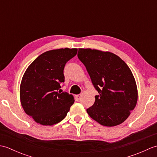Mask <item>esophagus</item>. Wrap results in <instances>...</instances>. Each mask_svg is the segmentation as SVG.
I'll return each mask as SVG.
<instances>
[{"mask_svg":"<svg viewBox=\"0 0 157 157\" xmlns=\"http://www.w3.org/2000/svg\"><path fill=\"white\" fill-rule=\"evenodd\" d=\"M81 96H82V95L81 94H78V95H76V100L77 101H79V100L81 99Z\"/></svg>","mask_w":157,"mask_h":157,"instance_id":"obj_1","label":"esophagus"}]
</instances>
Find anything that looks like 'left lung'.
<instances>
[{
    "label": "left lung",
    "instance_id": "obj_1",
    "mask_svg": "<svg viewBox=\"0 0 157 157\" xmlns=\"http://www.w3.org/2000/svg\"><path fill=\"white\" fill-rule=\"evenodd\" d=\"M84 63L98 92L87 109L92 119L104 126L121 124L129 116L138 101V89L128 65L115 54L91 48H79Z\"/></svg>",
    "mask_w": 157,
    "mask_h": 157
}]
</instances>
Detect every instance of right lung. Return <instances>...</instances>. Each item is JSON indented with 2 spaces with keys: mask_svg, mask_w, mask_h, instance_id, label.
Masks as SVG:
<instances>
[{
  "mask_svg": "<svg viewBox=\"0 0 157 157\" xmlns=\"http://www.w3.org/2000/svg\"><path fill=\"white\" fill-rule=\"evenodd\" d=\"M78 48H59L38 56L26 69L20 84V101L27 115L42 125H52L64 119L74 97L62 92L65 65Z\"/></svg>",
  "mask_w": 157,
  "mask_h": 157,
  "instance_id": "right-lung-1",
  "label": "right lung"
}]
</instances>
